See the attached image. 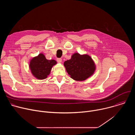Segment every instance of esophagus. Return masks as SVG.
<instances>
[{
  "label": "esophagus",
  "instance_id": "obj_1",
  "mask_svg": "<svg viewBox=\"0 0 135 135\" xmlns=\"http://www.w3.org/2000/svg\"><path fill=\"white\" fill-rule=\"evenodd\" d=\"M57 62L61 63L62 62V59H61V58H57Z\"/></svg>",
  "mask_w": 135,
  "mask_h": 135
}]
</instances>
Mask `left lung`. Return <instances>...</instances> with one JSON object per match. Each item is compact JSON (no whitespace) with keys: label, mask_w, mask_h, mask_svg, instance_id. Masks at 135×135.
<instances>
[{"label":"left lung","mask_w":135,"mask_h":135,"mask_svg":"<svg viewBox=\"0 0 135 135\" xmlns=\"http://www.w3.org/2000/svg\"><path fill=\"white\" fill-rule=\"evenodd\" d=\"M64 66L70 78L77 81H85L95 70V64L88 54L74 53L71 59L64 62Z\"/></svg>","instance_id":"8db88e82"}]
</instances>
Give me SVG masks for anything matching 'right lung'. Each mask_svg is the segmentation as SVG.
Segmentation results:
<instances>
[{
  "instance_id": "1",
  "label": "right lung",
  "mask_w": 135,
  "mask_h": 135,
  "mask_svg": "<svg viewBox=\"0 0 135 135\" xmlns=\"http://www.w3.org/2000/svg\"><path fill=\"white\" fill-rule=\"evenodd\" d=\"M57 64L54 60H47L43 53H40L30 60L29 68L32 75L38 80L47 78L53 66Z\"/></svg>"
}]
</instances>
